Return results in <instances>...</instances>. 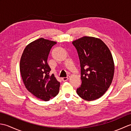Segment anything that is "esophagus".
Here are the masks:
<instances>
[{"label":"esophagus","instance_id":"obj_1","mask_svg":"<svg viewBox=\"0 0 131 131\" xmlns=\"http://www.w3.org/2000/svg\"><path fill=\"white\" fill-rule=\"evenodd\" d=\"M69 78V76L67 77H64V78H62V80L63 82H65L66 80H68Z\"/></svg>","mask_w":131,"mask_h":131}]
</instances>
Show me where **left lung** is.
Wrapping results in <instances>:
<instances>
[{
	"instance_id": "1",
	"label": "left lung",
	"mask_w": 131,
	"mask_h": 131,
	"mask_svg": "<svg viewBox=\"0 0 131 131\" xmlns=\"http://www.w3.org/2000/svg\"><path fill=\"white\" fill-rule=\"evenodd\" d=\"M79 56L82 84L79 96L86 101L101 97L109 88L114 73V63L107 46L99 38L83 37L73 41Z\"/></svg>"
}]
</instances>
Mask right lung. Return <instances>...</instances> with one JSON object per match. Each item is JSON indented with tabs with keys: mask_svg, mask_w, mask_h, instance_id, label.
Segmentation results:
<instances>
[{
	"mask_svg": "<svg viewBox=\"0 0 131 131\" xmlns=\"http://www.w3.org/2000/svg\"><path fill=\"white\" fill-rule=\"evenodd\" d=\"M56 41L39 38L27 45L22 54L19 69L26 89L38 99L47 101L59 92L60 83L51 70L47 59Z\"/></svg>",
	"mask_w": 131,
	"mask_h": 131,
	"instance_id": "right-lung-1",
	"label": "right lung"
}]
</instances>
